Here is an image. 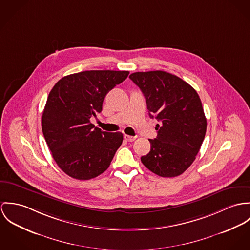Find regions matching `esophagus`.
I'll list each match as a JSON object with an SVG mask.
<instances>
[{
	"label": "esophagus",
	"mask_w": 250,
	"mask_h": 250,
	"mask_svg": "<svg viewBox=\"0 0 250 250\" xmlns=\"http://www.w3.org/2000/svg\"><path fill=\"white\" fill-rule=\"evenodd\" d=\"M124 138L125 141H127V142H133L136 137L135 136H130V135H126V134H125L124 135Z\"/></svg>",
	"instance_id": "obj_1"
}]
</instances>
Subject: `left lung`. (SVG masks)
Masks as SVG:
<instances>
[{"mask_svg":"<svg viewBox=\"0 0 250 250\" xmlns=\"http://www.w3.org/2000/svg\"><path fill=\"white\" fill-rule=\"evenodd\" d=\"M129 79L145 96L157 137L149 139L150 151L142 163L162 177L182 174L192 165L205 137L207 121L194 88L164 71L136 72Z\"/></svg>","mask_w":250,"mask_h":250,"instance_id":"8db88e82","label":"left lung"}]
</instances>
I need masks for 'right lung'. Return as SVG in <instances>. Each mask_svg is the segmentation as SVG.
<instances>
[{"instance_id":"obj_1","label":"right lung","mask_w":250,"mask_h":250,"mask_svg":"<svg viewBox=\"0 0 250 250\" xmlns=\"http://www.w3.org/2000/svg\"><path fill=\"white\" fill-rule=\"evenodd\" d=\"M128 71L93 70L66 76L51 90L42 114V131L54 160L69 176L88 180L105 171L123 143L121 132L91 124L106 94Z\"/></svg>"}]
</instances>
